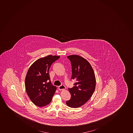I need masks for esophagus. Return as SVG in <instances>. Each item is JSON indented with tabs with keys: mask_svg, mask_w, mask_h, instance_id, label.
Listing matches in <instances>:
<instances>
[{
	"mask_svg": "<svg viewBox=\"0 0 133 133\" xmlns=\"http://www.w3.org/2000/svg\"><path fill=\"white\" fill-rule=\"evenodd\" d=\"M58 89H59V90H64L66 89V87H65L64 85H61L58 87Z\"/></svg>",
	"mask_w": 133,
	"mask_h": 133,
	"instance_id": "obj_1",
	"label": "esophagus"
}]
</instances>
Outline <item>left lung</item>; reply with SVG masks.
Returning a JSON list of instances; mask_svg holds the SVG:
<instances>
[{"label":"left lung","instance_id":"left-lung-1","mask_svg":"<svg viewBox=\"0 0 133 133\" xmlns=\"http://www.w3.org/2000/svg\"><path fill=\"white\" fill-rule=\"evenodd\" d=\"M72 65L71 79L76 81L72 88H69L71 95L66 104L76 108L83 106L92 97L96 85V79L92 66L87 59L77 55L67 56Z\"/></svg>","mask_w":133,"mask_h":133}]
</instances>
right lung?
Segmentation results:
<instances>
[{
	"mask_svg": "<svg viewBox=\"0 0 133 133\" xmlns=\"http://www.w3.org/2000/svg\"><path fill=\"white\" fill-rule=\"evenodd\" d=\"M60 56L48 55L35 61L29 68L25 79L26 92L33 103L43 107L49 104L57 89L52 85L49 70Z\"/></svg>",
	"mask_w": 133,
	"mask_h": 133,
	"instance_id": "1",
	"label": "right lung"
}]
</instances>
